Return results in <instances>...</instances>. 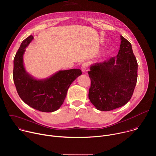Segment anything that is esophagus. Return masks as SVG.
<instances>
[{"instance_id": "esophagus-1", "label": "esophagus", "mask_w": 156, "mask_h": 156, "mask_svg": "<svg viewBox=\"0 0 156 156\" xmlns=\"http://www.w3.org/2000/svg\"><path fill=\"white\" fill-rule=\"evenodd\" d=\"M88 66H89V64L86 62V63H83L81 65V70L83 73L84 72H86L87 71V69H88Z\"/></svg>"}]
</instances>
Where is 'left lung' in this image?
Returning a JSON list of instances; mask_svg holds the SVG:
<instances>
[{"mask_svg":"<svg viewBox=\"0 0 156 156\" xmlns=\"http://www.w3.org/2000/svg\"><path fill=\"white\" fill-rule=\"evenodd\" d=\"M116 57L93 65L87 72L91 80L89 99L101 111H109L125 105L131 98L138 78V63L131 44L120 36Z\"/></svg>","mask_w":156,"mask_h":156,"instance_id":"1","label":"left lung"}]
</instances>
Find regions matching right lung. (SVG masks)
Returning a JSON list of instances; mask_svg holds the SVG:
<instances>
[{
	"label": "right lung",
	"instance_id": "add662e5",
	"mask_svg": "<svg viewBox=\"0 0 156 156\" xmlns=\"http://www.w3.org/2000/svg\"><path fill=\"white\" fill-rule=\"evenodd\" d=\"M30 36L21 42L13 60V78L17 93L25 103L44 112L58 110L63 103L68 89L80 75V69L61 70L49 78L37 80L25 70L23 55L25 48L33 40Z\"/></svg>",
	"mask_w": 156,
	"mask_h": 156
}]
</instances>
